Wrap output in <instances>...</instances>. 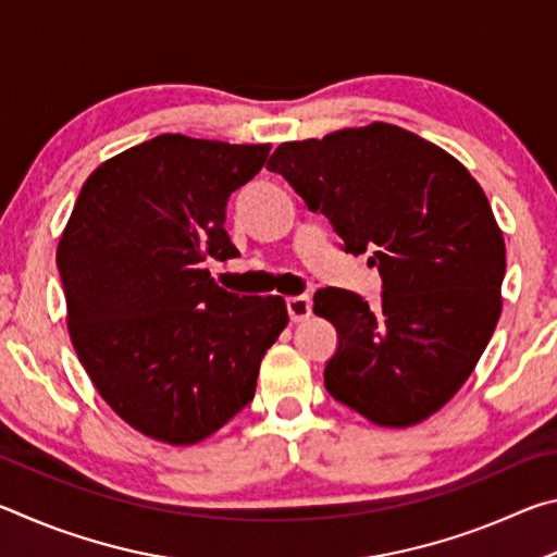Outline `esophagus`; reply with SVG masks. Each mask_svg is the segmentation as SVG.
Wrapping results in <instances>:
<instances>
[{
  "mask_svg": "<svg viewBox=\"0 0 557 557\" xmlns=\"http://www.w3.org/2000/svg\"><path fill=\"white\" fill-rule=\"evenodd\" d=\"M287 312L292 322H305L312 314V299L307 295H295V297H287Z\"/></svg>",
  "mask_w": 557,
  "mask_h": 557,
  "instance_id": "obj_1",
  "label": "esophagus"
}]
</instances>
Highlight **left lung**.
Instances as JSON below:
<instances>
[{"label":"left lung","instance_id":"8db88e82","mask_svg":"<svg viewBox=\"0 0 557 557\" xmlns=\"http://www.w3.org/2000/svg\"><path fill=\"white\" fill-rule=\"evenodd\" d=\"M268 166L383 277L375 309L346 289L314 295V314L338 332L326 391L373 425L428 420L476 369L502 317L506 245L484 188L388 122L282 143Z\"/></svg>","mask_w":557,"mask_h":557}]
</instances>
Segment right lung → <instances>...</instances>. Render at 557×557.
Masks as SVG:
<instances>
[{
  "instance_id": "add662e5",
  "label": "right lung",
  "mask_w": 557,
  "mask_h": 557,
  "mask_svg": "<svg viewBox=\"0 0 557 557\" xmlns=\"http://www.w3.org/2000/svg\"><path fill=\"white\" fill-rule=\"evenodd\" d=\"M268 154L270 145L147 139L86 178L61 233L75 354L100 398L164 445H196L238 414L289 322L282 297H238L201 268L238 256L225 203Z\"/></svg>"
}]
</instances>
